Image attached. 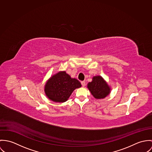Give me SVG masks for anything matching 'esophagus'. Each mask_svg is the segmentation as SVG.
Returning a JSON list of instances; mask_svg holds the SVG:
<instances>
[{
	"label": "esophagus",
	"instance_id": "1",
	"mask_svg": "<svg viewBox=\"0 0 152 152\" xmlns=\"http://www.w3.org/2000/svg\"><path fill=\"white\" fill-rule=\"evenodd\" d=\"M81 84L83 87H84L86 86V82L84 81H82V82H81Z\"/></svg>",
	"mask_w": 152,
	"mask_h": 152
}]
</instances>
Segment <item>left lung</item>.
<instances>
[{
	"label": "left lung",
	"mask_w": 152,
	"mask_h": 152,
	"mask_svg": "<svg viewBox=\"0 0 152 152\" xmlns=\"http://www.w3.org/2000/svg\"><path fill=\"white\" fill-rule=\"evenodd\" d=\"M87 88L96 99H104L111 92V88L100 76L93 77V80L87 84Z\"/></svg>",
	"instance_id": "left-lung-1"
}]
</instances>
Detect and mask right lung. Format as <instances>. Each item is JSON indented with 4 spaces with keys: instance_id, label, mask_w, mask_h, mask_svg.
I'll return each instance as SVG.
<instances>
[{
    "instance_id": "1",
    "label": "right lung",
    "mask_w": 152,
    "mask_h": 152,
    "mask_svg": "<svg viewBox=\"0 0 152 152\" xmlns=\"http://www.w3.org/2000/svg\"><path fill=\"white\" fill-rule=\"evenodd\" d=\"M82 86L80 82L72 78L65 71L53 75L45 85L44 91L49 99L54 102L67 101L72 92Z\"/></svg>"
}]
</instances>
